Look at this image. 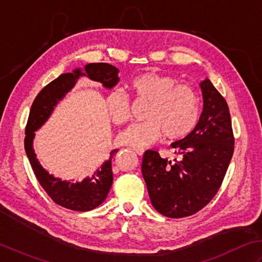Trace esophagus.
<instances>
[{"label":"esophagus","mask_w":262,"mask_h":262,"mask_svg":"<svg viewBox=\"0 0 262 262\" xmlns=\"http://www.w3.org/2000/svg\"><path fill=\"white\" fill-rule=\"evenodd\" d=\"M133 150H135L136 154H138L139 156H142V155L145 154V150H143V149H141V148H135Z\"/></svg>","instance_id":"obj_1"}]
</instances>
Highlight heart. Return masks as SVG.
<instances>
[{"instance_id": "heart-1", "label": "heart", "mask_w": 262, "mask_h": 262, "mask_svg": "<svg viewBox=\"0 0 262 262\" xmlns=\"http://www.w3.org/2000/svg\"><path fill=\"white\" fill-rule=\"evenodd\" d=\"M178 82L176 78L157 72L141 73L131 80L130 88L137 99L148 101L147 121L133 124L122 133L120 141L123 145L143 148L156 143L164 135L169 140H179L194 130L200 117V99L193 88ZM105 106L115 124L130 120V99L122 90H111Z\"/></svg>"}]
</instances>
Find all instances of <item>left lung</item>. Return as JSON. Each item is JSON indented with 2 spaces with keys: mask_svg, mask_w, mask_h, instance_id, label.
<instances>
[{
  "mask_svg": "<svg viewBox=\"0 0 262 262\" xmlns=\"http://www.w3.org/2000/svg\"><path fill=\"white\" fill-rule=\"evenodd\" d=\"M204 107L189 136L173 142L181 159L147 150L142 176L151 204L162 215L182 218L198 212L220 190L234 151L228 105L209 79L200 82Z\"/></svg>",
  "mask_w": 262,
  "mask_h": 262,
  "instance_id": "obj_1",
  "label": "left lung"
}]
</instances>
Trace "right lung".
Here are the masks:
<instances>
[{
  "mask_svg": "<svg viewBox=\"0 0 262 262\" xmlns=\"http://www.w3.org/2000/svg\"><path fill=\"white\" fill-rule=\"evenodd\" d=\"M83 69V71L78 68L72 72L63 73L40 90L31 105L25 132V150L39 184L55 204L76 211L95 209L105 201L113 183L112 158L117 149L111 151L110 158L92 176H87L80 182H72L55 178L47 172L37 159L33 143L35 132L50 119L58 101L71 92L80 77H87L99 82L106 89H112L120 80L119 69L108 63H89Z\"/></svg>",
  "mask_w": 262,
  "mask_h": 262,
  "instance_id": "1",
  "label": "right lung"
}]
</instances>
